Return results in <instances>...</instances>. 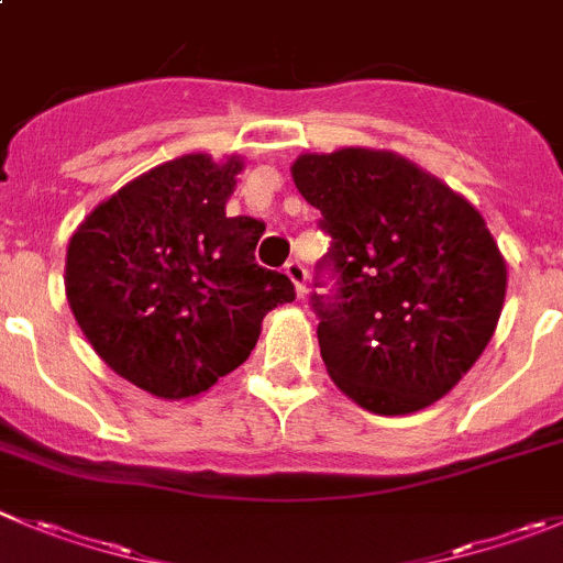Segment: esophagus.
Segmentation results:
<instances>
[{
	"label": "esophagus",
	"instance_id": "obj_1",
	"mask_svg": "<svg viewBox=\"0 0 563 563\" xmlns=\"http://www.w3.org/2000/svg\"><path fill=\"white\" fill-rule=\"evenodd\" d=\"M285 273H287V278L292 282V287H296V296L301 298L303 292H307V267H303L301 262L292 260L285 265Z\"/></svg>",
	"mask_w": 563,
	"mask_h": 563
}]
</instances>
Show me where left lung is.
<instances>
[{
	"label": "left lung",
	"mask_w": 563,
	"mask_h": 563,
	"mask_svg": "<svg viewBox=\"0 0 563 563\" xmlns=\"http://www.w3.org/2000/svg\"><path fill=\"white\" fill-rule=\"evenodd\" d=\"M296 189L321 211V265L334 298L312 296L332 383L363 410L407 416L450 394L486 352L508 267L463 195L390 151L301 153Z\"/></svg>",
	"instance_id": "left-lung-1"
}]
</instances>
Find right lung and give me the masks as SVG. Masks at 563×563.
<instances>
[{
  "mask_svg": "<svg viewBox=\"0 0 563 563\" xmlns=\"http://www.w3.org/2000/svg\"><path fill=\"white\" fill-rule=\"evenodd\" d=\"M242 158L189 153L86 214L66 247V301L102 363L158 399H189L254 352L262 318L296 298L260 267L265 225L229 218Z\"/></svg>",
  "mask_w": 563,
  "mask_h": 563,
  "instance_id": "1",
  "label": "right lung"
}]
</instances>
